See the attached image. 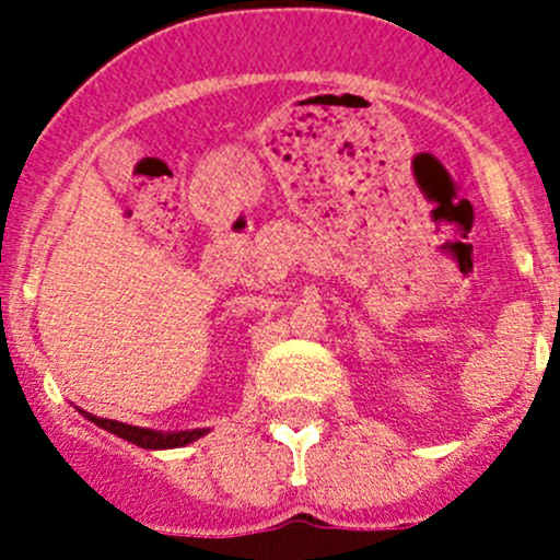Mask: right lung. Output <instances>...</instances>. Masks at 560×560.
I'll return each instance as SVG.
<instances>
[{
    "instance_id": "obj_1",
    "label": "right lung",
    "mask_w": 560,
    "mask_h": 560,
    "mask_svg": "<svg viewBox=\"0 0 560 560\" xmlns=\"http://www.w3.org/2000/svg\"><path fill=\"white\" fill-rule=\"evenodd\" d=\"M83 417H86V420H92V422H97V425L105 428V431L116 433V436L127 439V442L138 444V447H145V450L184 447V444L195 442V439H200L202 433H206V431H180V433L149 431V428H138V425H127V422H116V420H105V417H94V415H89V411H83Z\"/></svg>"
}]
</instances>
